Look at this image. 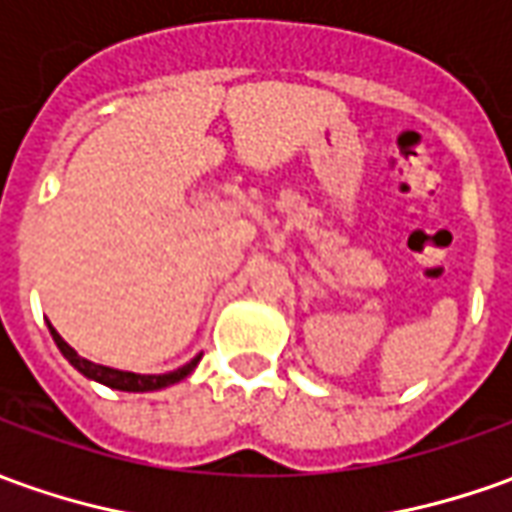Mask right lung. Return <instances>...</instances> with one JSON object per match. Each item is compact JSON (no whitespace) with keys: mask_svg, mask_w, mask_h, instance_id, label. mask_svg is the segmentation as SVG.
I'll return each mask as SVG.
<instances>
[{"mask_svg":"<svg viewBox=\"0 0 512 512\" xmlns=\"http://www.w3.org/2000/svg\"><path fill=\"white\" fill-rule=\"evenodd\" d=\"M47 326L55 345L61 348V354L69 359V365H72L74 370H80V373H83L86 379H91V382H100L105 384V387H114V390H125V393H153V390H164L169 384H178L197 368V362L203 357V354H197V357L189 359L186 365H181V368L175 370H167V373H130V370L108 368V365H97V362H91V359L80 357L72 345L66 343L61 334L55 331L52 323H47Z\"/></svg>","mask_w":512,"mask_h":512,"instance_id":"add662e5","label":"right lung"}]
</instances>
